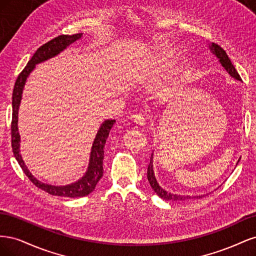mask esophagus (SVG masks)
<instances>
[{"label": "esophagus", "instance_id": "1", "mask_svg": "<svg viewBox=\"0 0 256 256\" xmlns=\"http://www.w3.org/2000/svg\"><path fill=\"white\" fill-rule=\"evenodd\" d=\"M146 120H147V118L145 114H142V113H138L134 116V122L136 124V125L138 126H144L146 125Z\"/></svg>", "mask_w": 256, "mask_h": 256}]
</instances>
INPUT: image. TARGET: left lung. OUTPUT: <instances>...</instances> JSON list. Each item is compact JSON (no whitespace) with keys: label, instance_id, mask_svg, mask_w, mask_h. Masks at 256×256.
Here are the masks:
<instances>
[{"label":"left lung","instance_id":"left-lung-1","mask_svg":"<svg viewBox=\"0 0 256 256\" xmlns=\"http://www.w3.org/2000/svg\"><path fill=\"white\" fill-rule=\"evenodd\" d=\"M212 52L216 54V58H219L220 63L222 64V66L226 69V72L233 76V78L240 80L242 81V78H240L239 74L237 72L236 68L234 67V65L232 64V62L228 58V56L226 54V50H224L221 46H219L218 44H212ZM147 180H148L152 190L157 193V196H160L161 198H164L166 200H190L193 198H204L206 196H180V194H173V193H170L168 191H166L164 189H162L159 184L156 180V177H154V170H152V157H150V164L148 168H147Z\"/></svg>","mask_w":256,"mask_h":256}]
</instances>
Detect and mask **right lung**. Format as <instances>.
Here are the masks:
<instances>
[{
	"mask_svg": "<svg viewBox=\"0 0 256 256\" xmlns=\"http://www.w3.org/2000/svg\"><path fill=\"white\" fill-rule=\"evenodd\" d=\"M82 36V34H74V35H60L56 38H53L50 42L44 44L40 48L36 50L34 56L28 60V65L19 74L18 78L14 83V90H12V147L14 156L16 157L19 166H21L22 171L28 177V180L32 182L37 188H40L46 192H48L51 196H64V198H82L85 196H88L90 192L94 191L97 182L100 180V178L104 175V168L102 162L104 157V144L108 136H109L110 130L114 125L115 120H106L100 129L98 130V134L92 147L90 152V166L86 174H85L80 180L74 184L63 186V187H56V186H51L44 184L28 172V168L26 166L24 162H23L21 154H19V142H20V136L18 132V109L22 97V90L24 86L26 78L28 76L30 72L35 68V65L42 62L53 58L56 56L60 51H63L67 46L74 42L76 40Z\"/></svg>",
	"mask_w": 256,
	"mask_h": 256,
	"instance_id": "right-lung-1",
	"label": "right lung"
}]
</instances>
